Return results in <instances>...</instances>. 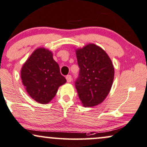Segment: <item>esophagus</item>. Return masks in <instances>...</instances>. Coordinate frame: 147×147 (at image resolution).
Wrapping results in <instances>:
<instances>
[{"label": "esophagus", "mask_w": 147, "mask_h": 147, "mask_svg": "<svg viewBox=\"0 0 147 147\" xmlns=\"http://www.w3.org/2000/svg\"><path fill=\"white\" fill-rule=\"evenodd\" d=\"M66 81H67V83H70L72 81V77L70 75H67L66 77Z\"/></svg>", "instance_id": "34e87169"}]
</instances>
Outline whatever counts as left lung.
Instances as JSON below:
<instances>
[{"label": "left lung", "instance_id": "1", "mask_svg": "<svg viewBox=\"0 0 147 147\" xmlns=\"http://www.w3.org/2000/svg\"><path fill=\"white\" fill-rule=\"evenodd\" d=\"M79 77L75 87L84 107L100 104L110 91L114 78V67L107 54L94 44L75 50Z\"/></svg>", "mask_w": 147, "mask_h": 147}]
</instances>
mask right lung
<instances>
[{
    "label": "right lung",
    "mask_w": 147,
    "mask_h": 147,
    "mask_svg": "<svg viewBox=\"0 0 147 147\" xmlns=\"http://www.w3.org/2000/svg\"><path fill=\"white\" fill-rule=\"evenodd\" d=\"M21 78L29 96L42 104L52 100L60 86L66 82L52 52L43 47L35 50L23 64Z\"/></svg>",
    "instance_id": "obj_1"
}]
</instances>
